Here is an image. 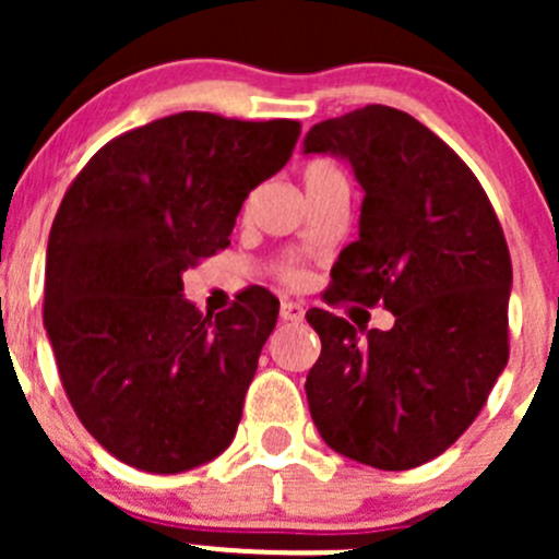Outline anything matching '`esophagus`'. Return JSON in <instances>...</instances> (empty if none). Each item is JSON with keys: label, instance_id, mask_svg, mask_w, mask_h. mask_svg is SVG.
Returning a JSON list of instances; mask_svg holds the SVG:
<instances>
[{"label": "esophagus", "instance_id": "obj_1", "mask_svg": "<svg viewBox=\"0 0 559 559\" xmlns=\"http://www.w3.org/2000/svg\"><path fill=\"white\" fill-rule=\"evenodd\" d=\"M302 316H306V311H302L300 302H281V319L284 321H302Z\"/></svg>", "mask_w": 559, "mask_h": 559}]
</instances>
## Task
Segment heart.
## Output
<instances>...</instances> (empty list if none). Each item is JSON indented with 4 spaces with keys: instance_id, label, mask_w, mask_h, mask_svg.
Instances as JSON below:
<instances>
[{
    "instance_id": "b5f03b06",
    "label": "heart",
    "mask_w": 559,
    "mask_h": 559,
    "mask_svg": "<svg viewBox=\"0 0 559 559\" xmlns=\"http://www.w3.org/2000/svg\"><path fill=\"white\" fill-rule=\"evenodd\" d=\"M278 278L284 281V284H300V281L306 278V273H302V267H297V264H286V267L278 270Z\"/></svg>"
}]
</instances>
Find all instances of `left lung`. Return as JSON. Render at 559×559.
Segmentation results:
<instances>
[{
  "mask_svg": "<svg viewBox=\"0 0 559 559\" xmlns=\"http://www.w3.org/2000/svg\"><path fill=\"white\" fill-rule=\"evenodd\" d=\"M306 154L352 162L365 189L359 238L332 267L330 306L394 313L357 335L311 308L321 354L306 392L337 454L379 471L436 460L473 425L509 362L511 257L471 167L403 110L368 105L316 123Z\"/></svg>",
  "mask_w": 559,
  "mask_h": 559,
  "instance_id": "left-lung-1",
  "label": "left lung"
}]
</instances>
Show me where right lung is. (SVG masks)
Here are the masks:
<instances>
[{
	"instance_id": "obj_1",
	"label": "right lung",
	"mask_w": 559,
	"mask_h": 559,
	"mask_svg": "<svg viewBox=\"0 0 559 559\" xmlns=\"http://www.w3.org/2000/svg\"><path fill=\"white\" fill-rule=\"evenodd\" d=\"M297 138L292 118L175 112L105 143L61 200L45 330L78 419L138 471H189L233 443L278 300L251 286L202 316L180 275L229 246Z\"/></svg>"
}]
</instances>
